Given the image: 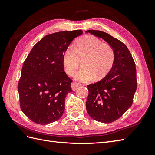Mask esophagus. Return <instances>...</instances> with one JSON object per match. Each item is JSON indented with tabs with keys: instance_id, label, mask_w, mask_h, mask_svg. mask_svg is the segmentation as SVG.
Listing matches in <instances>:
<instances>
[{
	"instance_id": "1",
	"label": "esophagus",
	"mask_w": 155,
	"mask_h": 155,
	"mask_svg": "<svg viewBox=\"0 0 155 155\" xmlns=\"http://www.w3.org/2000/svg\"><path fill=\"white\" fill-rule=\"evenodd\" d=\"M81 86V84L77 83V82H72L71 83V88L72 91H75L77 88Z\"/></svg>"
}]
</instances>
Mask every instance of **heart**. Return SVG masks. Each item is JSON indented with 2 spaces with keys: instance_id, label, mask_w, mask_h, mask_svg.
Instances as JSON below:
<instances>
[{
  "instance_id": "b5f03b06",
  "label": "heart",
  "mask_w": 155,
  "mask_h": 155,
  "mask_svg": "<svg viewBox=\"0 0 155 155\" xmlns=\"http://www.w3.org/2000/svg\"><path fill=\"white\" fill-rule=\"evenodd\" d=\"M83 60V68L74 77L78 81L88 82L104 77L113 67L114 52L110 45L103 43L93 35H86L77 41L75 47L69 46L62 54V63L68 75H72Z\"/></svg>"
}]
</instances>
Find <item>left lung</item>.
I'll return each mask as SVG.
<instances>
[{"label":"left lung","instance_id":"8db88e82","mask_svg":"<svg viewBox=\"0 0 155 155\" xmlns=\"http://www.w3.org/2000/svg\"><path fill=\"white\" fill-rule=\"evenodd\" d=\"M103 38L113 47L114 61L109 72L100 81L87 86L88 114L93 119L110 123L118 119L133 104L137 87L135 63L127 46L106 32L85 31Z\"/></svg>","mask_w":155,"mask_h":155}]
</instances>
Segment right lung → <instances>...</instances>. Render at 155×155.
I'll list each match as a JSON object with an SVG mask.
<instances>
[{
	"mask_svg": "<svg viewBox=\"0 0 155 155\" xmlns=\"http://www.w3.org/2000/svg\"><path fill=\"white\" fill-rule=\"evenodd\" d=\"M81 30L45 36L32 48L23 64L18 84L20 106L29 119L39 124L58 120L64 111L72 80L64 72L62 54Z\"/></svg>",
	"mask_w": 155,
	"mask_h": 155,
	"instance_id": "obj_1",
	"label": "right lung"
}]
</instances>
